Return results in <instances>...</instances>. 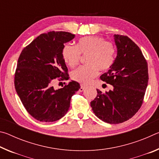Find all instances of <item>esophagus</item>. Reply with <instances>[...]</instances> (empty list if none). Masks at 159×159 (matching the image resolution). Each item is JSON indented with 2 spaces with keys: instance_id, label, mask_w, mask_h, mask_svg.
Instances as JSON below:
<instances>
[{
  "instance_id": "34e87169",
  "label": "esophagus",
  "mask_w": 159,
  "mask_h": 159,
  "mask_svg": "<svg viewBox=\"0 0 159 159\" xmlns=\"http://www.w3.org/2000/svg\"><path fill=\"white\" fill-rule=\"evenodd\" d=\"M85 86H83V85H81V86H80V89H79V90L80 91V92H83V91L85 90Z\"/></svg>"
}]
</instances>
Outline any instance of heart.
<instances>
[{
	"label": "heart",
	"instance_id": "heart-1",
	"mask_svg": "<svg viewBox=\"0 0 159 159\" xmlns=\"http://www.w3.org/2000/svg\"><path fill=\"white\" fill-rule=\"evenodd\" d=\"M114 47L111 43L97 36L81 38L76 46L66 44L61 51L64 62L71 68L79 63L80 54H88L87 65L79 67L71 74L72 79L82 84L89 83L98 75L99 69L105 71L110 68L114 62Z\"/></svg>",
	"mask_w": 159,
	"mask_h": 159
}]
</instances>
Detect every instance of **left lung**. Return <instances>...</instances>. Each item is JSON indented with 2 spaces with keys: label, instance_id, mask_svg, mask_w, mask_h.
<instances>
[{
  "label": "left lung",
  "instance_id": "8db88e82",
  "mask_svg": "<svg viewBox=\"0 0 159 159\" xmlns=\"http://www.w3.org/2000/svg\"><path fill=\"white\" fill-rule=\"evenodd\" d=\"M117 55L109 71L100 79L113 86L109 92L98 95L90 102L99 119L118 124L130 119L143 102L149 74L147 62L141 50L128 36L114 35Z\"/></svg>",
  "mask_w": 159,
  "mask_h": 159
}]
</instances>
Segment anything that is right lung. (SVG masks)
I'll list each match as a JSON object with an SVG mask.
<instances>
[{"label":"right lung","mask_w":159,"mask_h":159,"mask_svg":"<svg viewBox=\"0 0 159 159\" xmlns=\"http://www.w3.org/2000/svg\"><path fill=\"white\" fill-rule=\"evenodd\" d=\"M75 37L66 31L43 34L25 48L18 59L15 75L16 92L31 116L42 122L56 121L65 115L71 97L80 84L71 80L55 89L56 78L68 80V69L61 51Z\"/></svg>","instance_id":"add662e5"}]
</instances>
